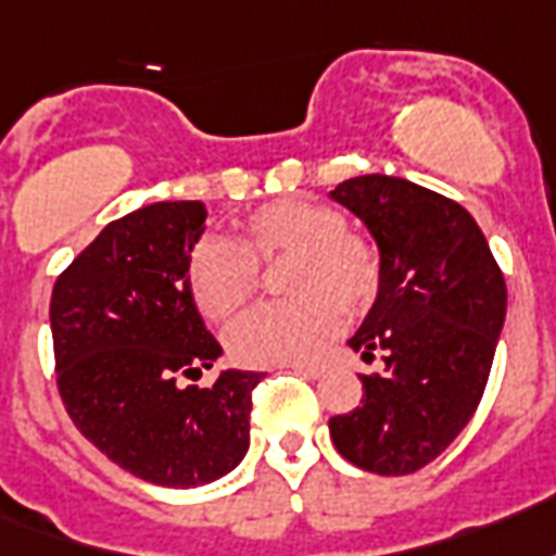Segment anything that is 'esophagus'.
Wrapping results in <instances>:
<instances>
[{
	"mask_svg": "<svg viewBox=\"0 0 556 556\" xmlns=\"http://www.w3.org/2000/svg\"><path fill=\"white\" fill-rule=\"evenodd\" d=\"M295 372H302V376H307V379H319L323 372L328 370L326 364H293Z\"/></svg>",
	"mask_w": 556,
	"mask_h": 556,
	"instance_id": "34e87169",
	"label": "esophagus"
}]
</instances>
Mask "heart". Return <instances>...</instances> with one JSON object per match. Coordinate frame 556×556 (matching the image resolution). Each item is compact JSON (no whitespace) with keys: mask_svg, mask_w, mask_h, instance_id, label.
<instances>
[{"mask_svg":"<svg viewBox=\"0 0 556 556\" xmlns=\"http://www.w3.org/2000/svg\"><path fill=\"white\" fill-rule=\"evenodd\" d=\"M290 254L287 302L261 305L228 328L230 355L251 367L307 362L326 350L346 311H362L379 287V254L346 228L334 206L278 198L254 210L237 239L210 233L192 251L189 281L204 317L230 319L257 290V261Z\"/></svg>","mask_w":556,"mask_h":556,"instance_id":"1","label":"heart"}]
</instances>
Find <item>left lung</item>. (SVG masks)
<instances>
[{
  "instance_id": "1",
  "label": "left lung",
  "mask_w": 556,
  "mask_h": 556,
  "mask_svg": "<svg viewBox=\"0 0 556 556\" xmlns=\"http://www.w3.org/2000/svg\"><path fill=\"white\" fill-rule=\"evenodd\" d=\"M331 201L362 218L379 249V293L350 346L382 376H362V406L328 420L343 459L382 477L420 471L468 427L504 331L506 283L473 216L424 186L362 174Z\"/></svg>"
}]
</instances>
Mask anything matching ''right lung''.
I'll list each match as a JSON object with an SVG mask.
<instances>
[{"mask_svg":"<svg viewBox=\"0 0 556 556\" xmlns=\"http://www.w3.org/2000/svg\"><path fill=\"white\" fill-rule=\"evenodd\" d=\"M206 230L201 201H160L109 222L59 275L50 326L59 394L85 439L144 483H216L249 453L261 372L218 370V340L198 314L189 261Z\"/></svg>","mask_w":556,"mask_h":556,"instance_id":"obj_1","label":"right lung"}]
</instances>
